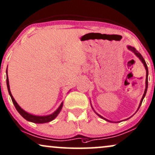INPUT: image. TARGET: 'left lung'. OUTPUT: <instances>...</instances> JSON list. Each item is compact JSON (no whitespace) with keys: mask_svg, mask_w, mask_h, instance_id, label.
<instances>
[{"mask_svg":"<svg viewBox=\"0 0 155 155\" xmlns=\"http://www.w3.org/2000/svg\"><path fill=\"white\" fill-rule=\"evenodd\" d=\"M127 48H128V49L130 50V51H131L133 52V53H134V54H135V55H137V57H138V58H140V60H141L142 63H143V65H144V68H145V69H146V81H145L146 86H145V90H144V94H143V96H142V99H141V101H140V103L139 107H138V109H137V110H139V108L140 107V106H141L142 102V101H143L144 97H145V95H146L147 90V87H148V68H147V64H146V63H145V60H144L143 57H142V55L139 53V52H138L137 51V50L135 49V48H134V47H132V46H127ZM91 106H92V105H91ZM92 109H93V107H92ZM93 110H94V109H93ZM94 111H95V110H94ZM95 112L96 114H97L98 116H99L100 117H101L102 119H103V120H106V121L111 122V121H110V120H107V119H105V118H104V117H102L101 115H100L99 114H97V112H96L95 111ZM128 119H129V118H128ZM128 119H127V120H128Z\"/></svg>","mask_w":155,"mask_h":155,"instance_id":"left-lung-1","label":"left lung"}]
</instances>
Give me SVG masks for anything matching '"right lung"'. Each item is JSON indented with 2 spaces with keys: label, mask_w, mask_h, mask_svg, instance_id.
<instances>
[{
  "label": "right lung",
  "mask_w": 155,
  "mask_h": 155,
  "mask_svg": "<svg viewBox=\"0 0 155 155\" xmlns=\"http://www.w3.org/2000/svg\"><path fill=\"white\" fill-rule=\"evenodd\" d=\"M6 83H7L8 90L9 95H10V96H11V100H12V101H13V103L14 104V106H15V107L16 108V110H17V111L19 112V114H21V115L24 118V119L28 120V121L34 122V123H38V124L46 123V122H49L52 121V120H53L58 115V114L60 113V112L61 111L62 107H63V102H62V103L60 104L59 107H58V109L56 110L53 114H49V115L37 116V115H34V114H30V113H28V112H25V110H23L21 107H20V106L18 105V104L16 102L15 99L13 98V95H12L11 90H10L8 77V70H6Z\"/></svg>",
  "instance_id": "obj_1"
}]
</instances>
